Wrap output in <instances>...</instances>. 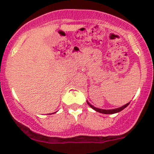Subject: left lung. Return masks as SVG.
Listing matches in <instances>:
<instances>
[{"mask_svg":"<svg viewBox=\"0 0 154 154\" xmlns=\"http://www.w3.org/2000/svg\"><path fill=\"white\" fill-rule=\"evenodd\" d=\"M86 102H87V103L88 104V106H89L90 107H91L93 109L95 110L96 112H100V113H103V114H114V113L119 112H121L122 110H123L124 109H125L126 107L130 104V102H129V103H126L125 105H124V106H122L121 107H119V108L113 109H99V108H97V107H94V106H92V105H91V103L88 101V100H87Z\"/></svg>","mask_w":154,"mask_h":154,"instance_id":"8db88e82","label":"left lung"}]
</instances>
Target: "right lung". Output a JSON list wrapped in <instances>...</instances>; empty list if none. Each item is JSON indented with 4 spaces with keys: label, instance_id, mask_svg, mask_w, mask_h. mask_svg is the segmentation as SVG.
Segmentation results:
<instances>
[{
    "label": "right lung",
    "instance_id": "obj_1",
    "mask_svg": "<svg viewBox=\"0 0 154 154\" xmlns=\"http://www.w3.org/2000/svg\"><path fill=\"white\" fill-rule=\"evenodd\" d=\"M54 113H55V112H54Z\"/></svg>",
    "mask_w": 154,
    "mask_h": 154
}]
</instances>
